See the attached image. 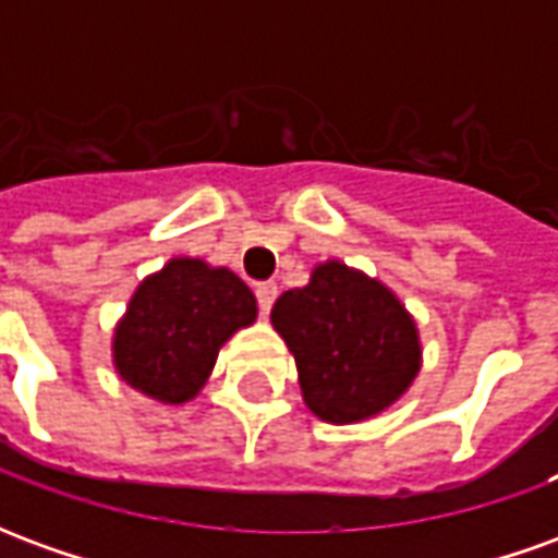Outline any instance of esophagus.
Returning a JSON list of instances; mask_svg holds the SVG:
<instances>
[{
    "label": "esophagus",
    "mask_w": 558,
    "mask_h": 558,
    "mask_svg": "<svg viewBox=\"0 0 558 558\" xmlns=\"http://www.w3.org/2000/svg\"><path fill=\"white\" fill-rule=\"evenodd\" d=\"M275 299H278V283H259V287H256V302H259V311H263V314L271 311Z\"/></svg>",
    "instance_id": "1"
}]
</instances>
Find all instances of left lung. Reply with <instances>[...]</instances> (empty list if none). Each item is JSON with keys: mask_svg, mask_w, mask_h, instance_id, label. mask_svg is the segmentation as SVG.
Returning a JSON list of instances; mask_svg holds the SVG:
<instances>
[{"mask_svg": "<svg viewBox=\"0 0 558 558\" xmlns=\"http://www.w3.org/2000/svg\"><path fill=\"white\" fill-rule=\"evenodd\" d=\"M271 326L295 359L307 410L328 424L386 412L421 371L410 311L386 283L340 259L319 263L307 287L283 292Z\"/></svg>", "mask_w": 558, "mask_h": 558, "instance_id": "left-lung-1", "label": "left lung"}]
</instances>
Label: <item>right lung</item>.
I'll return each instance as SVG.
<instances>
[{
  "label": "right lung",
  "instance_id": "right-lung-1",
  "mask_svg": "<svg viewBox=\"0 0 558 558\" xmlns=\"http://www.w3.org/2000/svg\"><path fill=\"white\" fill-rule=\"evenodd\" d=\"M254 319V292L239 275L175 256L131 295L113 335L116 374L146 398L187 403L206 386L220 347Z\"/></svg>",
  "mask_w": 558,
  "mask_h": 558
}]
</instances>
